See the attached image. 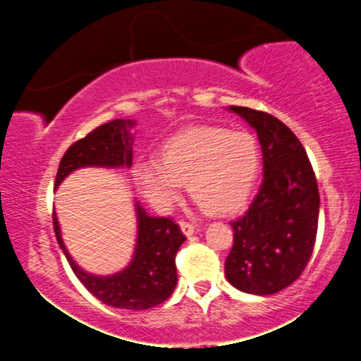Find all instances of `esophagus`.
<instances>
[{
  "instance_id": "obj_1",
  "label": "esophagus",
  "mask_w": 361,
  "mask_h": 361,
  "mask_svg": "<svg viewBox=\"0 0 361 361\" xmlns=\"http://www.w3.org/2000/svg\"><path fill=\"white\" fill-rule=\"evenodd\" d=\"M180 227H181V231H183L185 235H192V234L197 233V226H195V224H192V222L181 221Z\"/></svg>"
}]
</instances>
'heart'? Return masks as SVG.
<instances>
[{"instance_id":"b5f03b06","label":"heart","mask_w":361,"mask_h":361,"mask_svg":"<svg viewBox=\"0 0 361 361\" xmlns=\"http://www.w3.org/2000/svg\"><path fill=\"white\" fill-rule=\"evenodd\" d=\"M259 169L261 149L251 132L193 126L164 140L156 161L134 164L132 178L157 209L173 207L186 183L209 212L229 214L246 204Z\"/></svg>"}]
</instances>
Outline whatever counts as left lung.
Instances as JSON below:
<instances>
[{
	"mask_svg": "<svg viewBox=\"0 0 361 361\" xmlns=\"http://www.w3.org/2000/svg\"><path fill=\"white\" fill-rule=\"evenodd\" d=\"M258 134L263 183L247 212L231 222L234 244L226 279L255 295H271L300 276L317 234L319 190L305 149L290 128L270 114L229 106Z\"/></svg>",
	"mask_w": 361,
	"mask_h": 361,
	"instance_id": "obj_1",
	"label": "left lung"
}]
</instances>
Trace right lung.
<instances>
[{
	"instance_id": "1",
	"label": "right lung",
	"mask_w": 361,
	"mask_h": 361,
	"mask_svg": "<svg viewBox=\"0 0 361 361\" xmlns=\"http://www.w3.org/2000/svg\"><path fill=\"white\" fill-rule=\"evenodd\" d=\"M134 127V120H111L74 142L62 156L54 186L57 188L64 178L80 168H130L134 146L130 130ZM134 207L137 217L134 255L123 270L106 276L82 270L62 241L56 214L52 221L57 243L69 267L88 292L110 307L144 310L159 305L175 290L178 281L175 258L186 238L180 226L169 217H152L139 202Z\"/></svg>"
}]
</instances>
